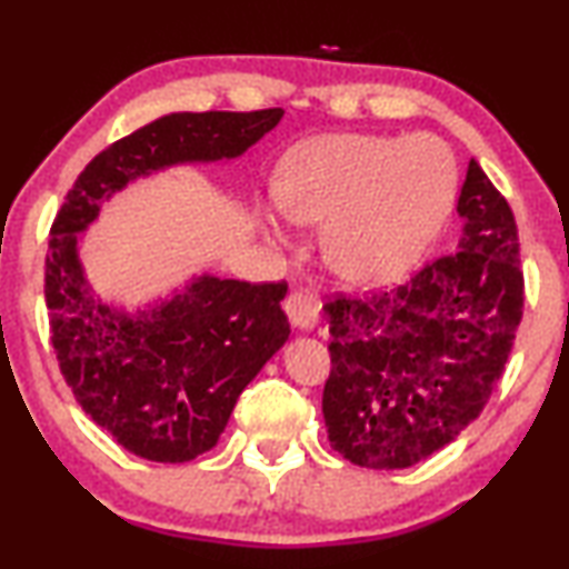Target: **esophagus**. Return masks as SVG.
Instances as JSON below:
<instances>
[{"mask_svg": "<svg viewBox=\"0 0 569 569\" xmlns=\"http://www.w3.org/2000/svg\"><path fill=\"white\" fill-rule=\"evenodd\" d=\"M318 310H321V300L306 287H298L284 298V313L298 329H313L318 321Z\"/></svg>", "mask_w": 569, "mask_h": 569, "instance_id": "obj_1", "label": "esophagus"}]
</instances>
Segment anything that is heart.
<instances>
[{"mask_svg": "<svg viewBox=\"0 0 569 569\" xmlns=\"http://www.w3.org/2000/svg\"><path fill=\"white\" fill-rule=\"evenodd\" d=\"M453 154L435 137L329 134L287 154L274 183L279 212L321 224L323 256L349 282L399 277L440 230L456 199Z\"/></svg>", "mask_w": 569, "mask_h": 569, "instance_id": "obj_1", "label": "heart"}]
</instances>
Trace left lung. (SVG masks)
<instances>
[{"instance_id":"obj_1","label":"left lung","mask_w":569,"mask_h":569,"mask_svg":"<svg viewBox=\"0 0 569 569\" xmlns=\"http://www.w3.org/2000/svg\"><path fill=\"white\" fill-rule=\"evenodd\" d=\"M458 251L407 284L368 298L333 295L329 440L347 461L407 469L485 411L523 318L526 282L512 209L477 160L458 197Z\"/></svg>"}]
</instances>
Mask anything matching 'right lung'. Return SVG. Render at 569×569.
Here are the masks:
<instances>
[{"instance_id": "1", "label": "right lung", "mask_w": 569, "mask_h": 569, "mask_svg": "<svg viewBox=\"0 0 569 569\" xmlns=\"http://www.w3.org/2000/svg\"><path fill=\"white\" fill-rule=\"evenodd\" d=\"M282 116V108L162 116L96 154L53 217L46 306L59 370L92 422L147 461L186 463L214 448L238 396L290 337L287 282L201 277L166 306L129 318L84 290L74 232L131 178L236 158Z\"/></svg>"}]
</instances>
